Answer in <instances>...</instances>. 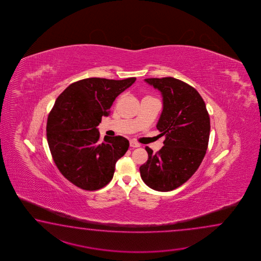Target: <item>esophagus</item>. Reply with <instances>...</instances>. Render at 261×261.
<instances>
[{
  "label": "esophagus",
  "mask_w": 261,
  "mask_h": 261,
  "mask_svg": "<svg viewBox=\"0 0 261 261\" xmlns=\"http://www.w3.org/2000/svg\"><path fill=\"white\" fill-rule=\"evenodd\" d=\"M129 145H130V147H133V148H134V147H140V144H138V143L135 142V141H133V140L129 142Z\"/></svg>",
  "instance_id": "esophagus-1"
}]
</instances>
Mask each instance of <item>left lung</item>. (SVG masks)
<instances>
[{
	"mask_svg": "<svg viewBox=\"0 0 261 261\" xmlns=\"http://www.w3.org/2000/svg\"><path fill=\"white\" fill-rule=\"evenodd\" d=\"M161 92L163 110L156 128L165 135L164 145L140 167L141 177L150 189L171 191L186 183L200 167L210 136V117L200 93L173 77L146 78Z\"/></svg>",
	"mask_w": 261,
	"mask_h": 261,
	"instance_id": "left-lung-1",
	"label": "left lung"
}]
</instances>
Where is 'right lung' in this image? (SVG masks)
I'll return each mask as SVG.
<instances>
[{"label":"right lung","mask_w":261,"mask_h":261,"mask_svg":"<svg viewBox=\"0 0 261 261\" xmlns=\"http://www.w3.org/2000/svg\"><path fill=\"white\" fill-rule=\"evenodd\" d=\"M135 80L86 78L71 84L57 98L46 123L47 143L59 171L78 188L93 191L106 187L117 161L128 149L129 143L122 136H106L100 143L97 127L117 96Z\"/></svg>","instance_id":"add662e5"}]
</instances>
